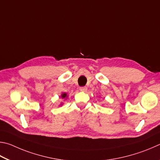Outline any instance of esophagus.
<instances>
[{"mask_svg":"<svg viewBox=\"0 0 160 160\" xmlns=\"http://www.w3.org/2000/svg\"><path fill=\"white\" fill-rule=\"evenodd\" d=\"M80 91L86 92V91H87V87H86V86H82V87H80Z\"/></svg>","mask_w":160,"mask_h":160,"instance_id":"obj_1","label":"esophagus"}]
</instances>
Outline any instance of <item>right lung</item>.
<instances>
[{
    "instance_id": "right-lung-1",
    "label": "right lung",
    "mask_w": 160,
    "mask_h": 160,
    "mask_svg": "<svg viewBox=\"0 0 160 160\" xmlns=\"http://www.w3.org/2000/svg\"><path fill=\"white\" fill-rule=\"evenodd\" d=\"M62 98H65L67 97V94L66 93H62Z\"/></svg>"
}]
</instances>
